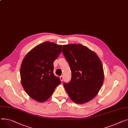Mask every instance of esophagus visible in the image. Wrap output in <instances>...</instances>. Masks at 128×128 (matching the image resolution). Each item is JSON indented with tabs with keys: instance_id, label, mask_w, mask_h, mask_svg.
<instances>
[{
	"instance_id": "1",
	"label": "esophagus",
	"mask_w": 128,
	"mask_h": 128,
	"mask_svg": "<svg viewBox=\"0 0 128 128\" xmlns=\"http://www.w3.org/2000/svg\"><path fill=\"white\" fill-rule=\"evenodd\" d=\"M60 80L62 82L63 80H64V76H60Z\"/></svg>"
}]
</instances>
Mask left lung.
<instances>
[{
  "mask_svg": "<svg viewBox=\"0 0 128 128\" xmlns=\"http://www.w3.org/2000/svg\"><path fill=\"white\" fill-rule=\"evenodd\" d=\"M62 53L72 72L71 81L64 83L70 99L76 104L92 100L103 83L101 60L94 52L80 44L64 45Z\"/></svg>",
  "mask_w": 128,
  "mask_h": 128,
  "instance_id": "obj_1",
  "label": "left lung"
}]
</instances>
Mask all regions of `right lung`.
Listing matches in <instances>:
<instances>
[{
  "mask_svg": "<svg viewBox=\"0 0 128 128\" xmlns=\"http://www.w3.org/2000/svg\"><path fill=\"white\" fill-rule=\"evenodd\" d=\"M62 51V45L45 42L30 50L22 60L20 69L22 86L38 102L48 100L61 83L54 74L53 62Z\"/></svg>",
  "mask_w": 128,
  "mask_h": 128,
  "instance_id": "obj_1",
  "label": "right lung"
}]
</instances>
